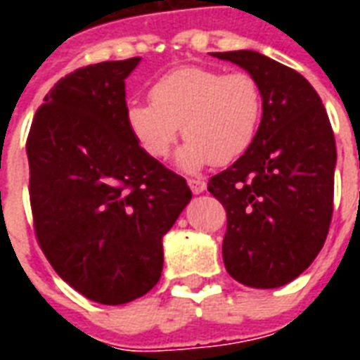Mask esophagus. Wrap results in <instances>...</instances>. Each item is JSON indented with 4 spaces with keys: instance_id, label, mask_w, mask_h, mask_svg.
<instances>
[{
    "instance_id": "esophagus-1",
    "label": "esophagus",
    "mask_w": 360,
    "mask_h": 360,
    "mask_svg": "<svg viewBox=\"0 0 360 360\" xmlns=\"http://www.w3.org/2000/svg\"><path fill=\"white\" fill-rule=\"evenodd\" d=\"M188 186H191V191L194 192V194H202V192L207 188L205 181L196 179V177H191V179H188Z\"/></svg>"
}]
</instances>
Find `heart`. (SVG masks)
Here are the masks:
<instances>
[{"instance_id": "obj_1", "label": "heart", "mask_w": 360, "mask_h": 360, "mask_svg": "<svg viewBox=\"0 0 360 360\" xmlns=\"http://www.w3.org/2000/svg\"><path fill=\"white\" fill-rule=\"evenodd\" d=\"M151 103H132L127 124L143 151L168 157L183 124L186 143L177 153L181 168L226 166L245 155L262 124L263 93L245 70L179 67L162 75L149 91Z\"/></svg>"}]
</instances>
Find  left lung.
I'll return each instance as SVG.
<instances>
[{
  "mask_svg": "<svg viewBox=\"0 0 360 360\" xmlns=\"http://www.w3.org/2000/svg\"><path fill=\"white\" fill-rule=\"evenodd\" d=\"M213 56L243 67L263 93L254 143L207 185L228 217L226 271L248 288H280L308 269L329 233L333 127L316 89L297 70L254 50Z\"/></svg>",
  "mask_w": 360,
  "mask_h": 360,
  "instance_id": "left-lung-1",
  "label": "left lung"
}]
</instances>
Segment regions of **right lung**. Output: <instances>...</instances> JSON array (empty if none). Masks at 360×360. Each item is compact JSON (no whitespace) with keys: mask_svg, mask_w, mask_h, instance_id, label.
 <instances>
[{"mask_svg":"<svg viewBox=\"0 0 360 360\" xmlns=\"http://www.w3.org/2000/svg\"><path fill=\"white\" fill-rule=\"evenodd\" d=\"M138 63L103 61L61 78L25 141L39 246L67 284L101 304L153 290L162 237L192 198L127 124L124 78Z\"/></svg>","mask_w":360,"mask_h":360,"instance_id":"1","label":"right lung"}]
</instances>
